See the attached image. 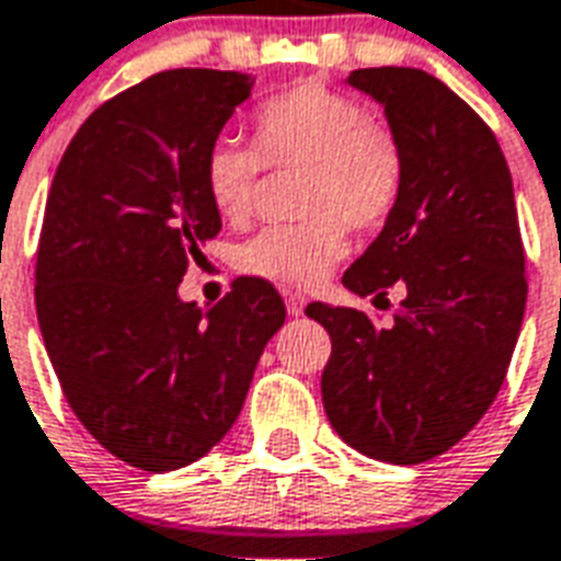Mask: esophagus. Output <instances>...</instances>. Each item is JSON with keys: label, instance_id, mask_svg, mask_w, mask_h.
Masks as SVG:
<instances>
[{"label": "esophagus", "instance_id": "1", "mask_svg": "<svg viewBox=\"0 0 561 561\" xmlns=\"http://www.w3.org/2000/svg\"><path fill=\"white\" fill-rule=\"evenodd\" d=\"M285 309H288L291 318H297V314H302V309H306V297L297 291H285Z\"/></svg>", "mask_w": 561, "mask_h": 561}]
</instances>
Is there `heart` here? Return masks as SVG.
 I'll return each mask as SVG.
<instances>
[{
  "label": "heart",
  "mask_w": 561,
  "mask_h": 561,
  "mask_svg": "<svg viewBox=\"0 0 561 561\" xmlns=\"http://www.w3.org/2000/svg\"><path fill=\"white\" fill-rule=\"evenodd\" d=\"M252 148L219 139L202 160L207 202L231 226L252 217L261 169H300V222L249 238L238 264L285 288H312L344 259L347 228L375 231L404 186L396 133L368 118L363 103L321 82H297L252 110Z\"/></svg>",
  "instance_id": "heart-1"
}]
</instances>
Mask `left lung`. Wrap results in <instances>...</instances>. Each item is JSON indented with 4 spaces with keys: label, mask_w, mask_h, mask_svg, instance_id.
<instances>
[{
    "label": "left lung",
    "mask_w": 561,
    "mask_h": 561,
    "mask_svg": "<svg viewBox=\"0 0 561 561\" xmlns=\"http://www.w3.org/2000/svg\"><path fill=\"white\" fill-rule=\"evenodd\" d=\"M347 82L383 103L404 186L342 282L375 302L401 288V302L389 327L327 302L306 314L333 342L330 425L368 458L408 467L449 451L500 392L524 323V240L508 163L470 103L416 68H363Z\"/></svg>",
    "instance_id": "left-lung-1"
}]
</instances>
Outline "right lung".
<instances>
[{
	"label": "right lung",
	"instance_id": "obj_1",
	"mask_svg": "<svg viewBox=\"0 0 561 561\" xmlns=\"http://www.w3.org/2000/svg\"><path fill=\"white\" fill-rule=\"evenodd\" d=\"M249 91L238 70L153 73L91 112L49 186L41 335L70 410L136 470H181L214 449L285 323L279 291L259 276L231 282L207 312L178 297L222 228L202 160Z\"/></svg>",
	"mask_w": 561,
	"mask_h": 561
}]
</instances>
